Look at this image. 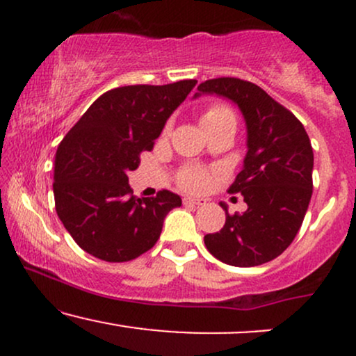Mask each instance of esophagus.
Returning <instances> with one entry per match:
<instances>
[{
	"mask_svg": "<svg viewBox=\"0 0 356 356\" xmlns=\"http://www.w3.org/2000/svg\"><path fill=\"white\" fill-rule=\"evenodd\" d=\"M207 201L202 197H184V204H194V206H202Z\"/></svg>",
	"mask_w": 356,
	"mask_h": 356,
	"instance_id": "esophagus-1",
	"label": "esophagus"
}]
</instances>
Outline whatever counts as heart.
<instances>
[{"label": "heart", "mask_w": 356, "mask_h": 356, "mask_svg": "<svg viewBox=\"0 0 356 356\" xmlns=\"http://www.w3.org/2000/svg\"><path fill=\"white\" fill-rule=\"evenodd\" d=\"M224 118H234V115H232V112L227 107L214 105V107L207 108L204 112L202 125L216 124V122L224 120ZM177 181L184 191L199 192L206 189L207 184H209V172L204 169H199V167H184L181 172H179Z\"/></svg>", "instance_id": "obj_1"}]
</instances>
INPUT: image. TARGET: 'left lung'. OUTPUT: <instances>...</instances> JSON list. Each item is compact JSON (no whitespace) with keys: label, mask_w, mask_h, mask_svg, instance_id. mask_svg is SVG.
I'll list each match as a JSON object with an SVG mask.
<instances>
[{"label":"left lung","mask_w":356,"mask_h":356,"mask_svg":"<svg viewBox=\"0 0 356 356\" xmlns=\"http://www.w3.org/2000/svg\"><path fill=\"white\" fill-rule=\"evenodd\" d=\"M219 95L234 102L248 130L243 170L229 187L248 209L229 214L222 229L204 236L207 251L222 263L251 268L275 259L293 243L313 194V149L303 124L251 81H202L194 99Z\"/></svg>","instance_id":"obj_1"}]
</instances>
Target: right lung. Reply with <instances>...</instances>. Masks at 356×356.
Segmentation results:
<instances>
[{
    "instance_id": "1",
    "label": "right lung",
    "mask_w": 356,
    "mask_h": 356,
    "mask_svg": "<svg viewBox=\"0 0 356 356\" xmlns=\"http://www.w3.org/2000/svg\"><path fill=\"white\" fill-rule=\"evenodd\" d=\"M195 83L108 90L60 142L53 175L56 214L88 254L108 263L136 259L161 238L169 211L181 207V197L170 191L136 197L129 172L144 150H152L167 118Z\"/></svg>"
}]
</instances>
